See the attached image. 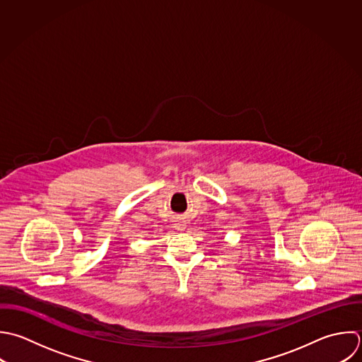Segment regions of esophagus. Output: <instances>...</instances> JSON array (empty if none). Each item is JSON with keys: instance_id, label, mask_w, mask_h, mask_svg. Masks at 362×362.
Wrapping results in <instances>:
<instances>
[{"instance_id": "34e87169", "label": "esophagus", "mask_w": 362, "mask_h": 362, "mask_svg": "<svg viewBox=\"0 0 362 362\" xmlns=\"http://www.w3.org/2000/svg\"><path fill=\"white\" fill-rule=\"evenodd\" d=\"M175 227H176V230H179V231H183V230L186 228V223L179 220V221H176V223H175Z\"/></svg>"}]
</instances>
